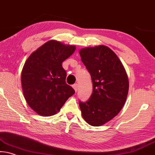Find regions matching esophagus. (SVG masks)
Listing matches in <instances>:
<instances>
[{"label": "esophagus", "mask_w": 155, "mask_h": 155, "mask_svg": "<svg viewBox=\"0 0 155 155\" xmlns=\"http://www.w3.org/2000/svg\"><path fill=\"white\" fill-rule=\"evenodd\" d=\"M73 88H74V91H77V89H78V84H74V85H73Z\"/></svg>", "instance_id": "obj_1"}]
</instances>
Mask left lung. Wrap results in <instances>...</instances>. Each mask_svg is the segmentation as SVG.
Segmentation results:
<instances>
[{
    "mask_svg": "<svg viewBox=\"0 0 155 155\" xmlns=\"http://www.w3.org/2000/svg\"><path fill=\"white\" fill-rule=\"evenodd\" d=\"M79 54L93 84L90 99L79 101L82 117L91 126H101L116 117L124 105L128 76L118 56L109 47H87L81 48Z\"/></svg>",
    "mask_w": 155,
    "mask_h": 155,
    "instance_id": "left-lung-1",
    "label": "left lung"
}]
</instances>
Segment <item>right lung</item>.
Instances as JSON below:
<instances>
[{"label":"right lung","instance_id":"right-lung-1","mask_svg":"<svg viewBox=\"0 0 155 155\" xmlns=\"http://www.w3.org/2000/svg\"><path fill=\"white\" fill-rule=\"evenodd\" d=\"M75 50L73 45L51 40L25 61L21 71L23 96L29 107L41 116L54 115L75 93L66 83V72L62 67V62Z\"/></svg>","mask_w":155,"mask_h":155}]
</instances>
